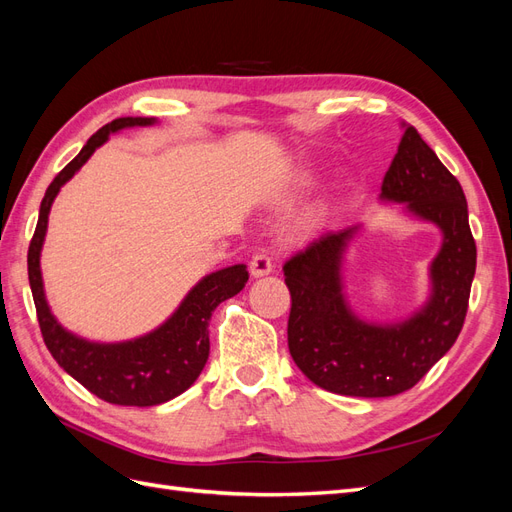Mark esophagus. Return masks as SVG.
Wrapping results in <instances>:
<instances>
[{
	"label": "esophagus",
	"mask_w": 512,
	"mask_h": 512,
	"mask_svg": "<svg viewBox=\"0 0 512 512\" xmlns=\"http://www.w3.org/2000/svg\"><path fill=\"white\" fill-rule=\"evenodd\" d=\"M273 271V262L267 254H256L250 262V273L252 277H265Z\"/></svg>",
	"instance_id": "1"
}]
</instances>
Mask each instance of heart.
Returning a JSON list of instances; mask_svg holds the SVG:
<instances>
[{
    "mask_svg": "<svg viewBox=\"0 0 512 512\" xmlns=\"http://www.w3.org/2000/svg\"><path fill=\"white\" fill-rule=\"evenodd\" d=\"M312 181L309 179H305V181H301V185L305 188V185H309ZM322 224V213L316 209V211H307V213H303L301 218L297 220V230L299 232H312V230H316L318 226Z\"/></svg>",
    "mask_w": 512,
    "mask_h": 512,
    "instance_id": "heart-1",
    "label": "heart"
}]
</instances>
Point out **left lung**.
<instances>
[{
	"label": "left lung",
	"mask_w": 512,
	"mask_h": 512,
	"mask_svg": "<svg viewBox=\"0 0 512 512\" xmlns=\"http://www.w3.org/2000/svg\"><path fill=\"white\" fill-rule=\"evenodd\" d=\"M386 170L380 203L440 230L429 262L427 299L406 318L367 320L352 309L344 260L363 224L324 232L284 265L292 297L288 348L292 361L324 391L352 397H391L421 380L451 350L468 312L476 243L459 181L410 123Z\"/></svg>",
	"instance_id": "left-lung-1"
}]
</instances>
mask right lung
<instances>
[{
    "instance_id": "obj_1",
    "label": "right lung",
    "mask_w": 512,
    "mask_h": 512,
    "mask_svg": "<svg viewBox=\"0 0 512 512\" xmlns=\"http://www.w3.org/2000/svg\"><path fill=\"white\" fill-rule=\"evenodd\" d=\"M156 117H119L106 123L46 188L40 203L38 226L27 252V273L32 286L44 344L59 367L81 382L87 391L117 406H158L188 391L209 359V320L222 301L235 297L247 284V267L232 265L198 280L177 309L160 327L123 342H91L68 331L46 301L40 269L42 245L49 228V213L59 190L79 173L111 134L128 128L156 126Z\"/></svg>"
}]
</instances>
